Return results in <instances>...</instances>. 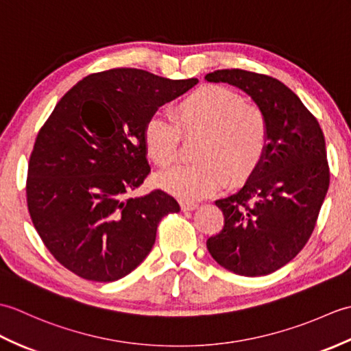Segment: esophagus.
I'll return each instance as SVG.
<instances>
[{"mask_svg":"<svg viewBox=\"0 0 351 351\" xmlns=\"http://www.w3.org/2000/svg\"><path fill=\"white\" fill-rule=\"evenodd\" d=\"M181 206L184 211H193V210H196L199 204L195 202V200H181Z\"/></svg>","mask_w":351,"mask_h":351,"instance_id":"1","label":"esophagus"}]
</instances>
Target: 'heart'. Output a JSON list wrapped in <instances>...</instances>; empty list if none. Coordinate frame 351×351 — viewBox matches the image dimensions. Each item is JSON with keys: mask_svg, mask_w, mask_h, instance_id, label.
<instances>
[{"mask_svg": "<svg viewBox=\"0 0 351 351\" xmlns=\"http://www.w3.org/2000/svg\"><path fill=\"white\" fill-rule=\"evenodd\" d=\"M184 138L199 137L196 162L169 170L160 185L181 197H205L226 180L238 184L263 161L268 145V121L263 110L245 104L240 95L220 86H204L171 108V117L152 114L143 128L147 158L169 169L181 155Z\"/></svg>", "mask_w": 351, "mask_h": 351, "instance_id": "1", "label": "heart"}]
</instances>
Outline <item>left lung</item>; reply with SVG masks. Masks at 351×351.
<instances>
[{
	"label": "left lung",
	"mask_w": 351,
	"mask_h": 351,
	"mask_svg": "<svg viewBox=\"0 0 351 351\" xmlns=\"http://www.w3.org/2000/svg\"><path fill=\"white\" fill-rule=\"evenodd\" d=\"M205 80L247 93L268 121L263 161L237 195L215 200L225 226L208 238V252L235 274H270L299 255L314 232L330 182L323 131L299 96L273 77L221 69Z\"/></svg>",
	"instance_id": "1"
}]
</instances>
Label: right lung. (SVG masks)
I'll use <instances>...</instances> for the list:
<instances>
[{
    "label": "right lung",
    "mask_w": 351,
    "mask_h": 351,
    "mask_svg": "<svg viewBox=\"0 0 351 351\" xmlns=\"http://www.w3.org/2000/svg\"><path fill=\"white\" fill-rule=\"evenodd\" d=\"M197 84L141 69L92 73L57 102L29 155L27 205L43 244L87 280L114 282L149 255L166 191L130 197L151 173L143 145L149 117Z\"/></svg>",
    "instance_id": "add662e5"
}]
</instances>
